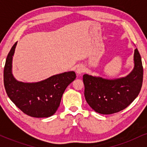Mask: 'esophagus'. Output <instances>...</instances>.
Segmentation results:
<instances>
[{"label":"esophagus","mask_w":147,"mask_h":147,"mask_svg":"<svg viewBox=\"0 0 147 147\" xmlns=\"http://www.w3.org/2000/svg\"><path fill=\"white\" fill-rule=\"evenodd\" d=\"M85 72V68H84V65H79L77 68V70H76V72H77V75H81L83 72Z\"/></svg>","instance_id":"esophagus-1"}]
</instances>
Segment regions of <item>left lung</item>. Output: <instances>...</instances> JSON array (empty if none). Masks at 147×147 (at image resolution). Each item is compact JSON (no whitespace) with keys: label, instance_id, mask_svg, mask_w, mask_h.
Instances as JSON below:
<instances>
[{"label":"left lung","instance_id":"left-lung-1","mask_svg":"<svg viewBox=\"0 0 147 147\" xmlns=\"http://www.w3.org/2000/svg\"><path fill=\"white\" fill-rule=\"evenodd\" d=\"M133 59V70L122 78L108 79L84 75L86 100L95 112L104 115L119 112L138 97L142 85L143 67L137 48Z\"/></svg>","mask_w":147,"mask_h":147}]
</instances>
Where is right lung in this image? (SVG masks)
Listing matches in <instances>:
<instances>
[{"instance_id":"obj_1","label":"right lung","mask_w":147,"mask_h":147,"mask_svg":"<svg viewBox=\"0 0 147 147\" xmlns=\"http://www.w3.org/2000/svg\"><path fill=\"white\" fill-rule=\"evenodd\" d=\"M17 42L7 57L4 86L7 96L20 110L34 117H48L56 113L65 88L76 78L74 71L55 75L35 83H24L14 78L12 58Z\"/></svg>"}]
</instances>
